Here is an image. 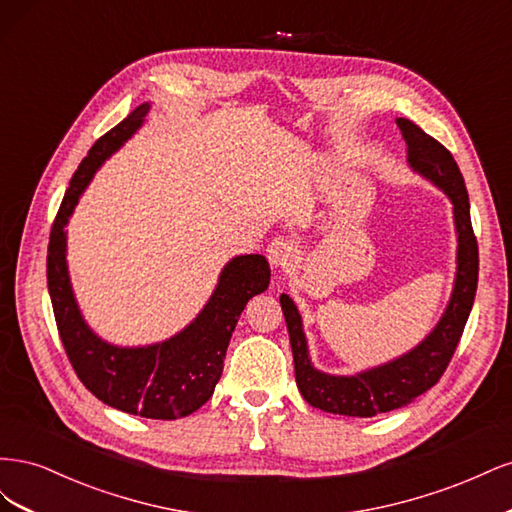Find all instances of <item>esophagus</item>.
<instances>
[{"label":"esophagus","mask_w":512,"mask_h":512,"mask_svg":"<svg viewBox=\"0 0 512 512\" xmlns=\"http://www.w3.org/2000/svg\"><path fill=\"white\" fill-rule=\"evenodd\" d=\"M294 256V245L286 237H275L267 247V258L273 267H286Z\"/></svg>","instance_id":"obj_1"}]
</instances>
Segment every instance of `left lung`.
<instances>
[{"label":"left lung","mask_w":512,"mask_h":512,"mask_svg":"<svg viewBox=\"0 0 512 512\" xmlns=\"http://www.w3.org/2000/svg\"><path fill=\"white\" fill-rule=\"evenodd\" d=\"M397 126L408 143V162L412 168L442 188L455 205L453 211L459 235L455 290L438 327L429 333L421 346L399 356L397 361L352 378L329 376L312 367L297 305L292 303L288 294H282L280 303L294 356V378H297V386L307 404L324 412L367 418L412 404L416 397H421L433 384H438L448 363H451L476 297L478 243L470 220V200L461 170L453 153L436 138L425 134L416 123L399 117Z\"/></svg>","instance_id":"obj_1"}]
</instances>
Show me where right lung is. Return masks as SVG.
Instances as JSON below:
<instances>
[{"instance_id":"1","label":"right lung","mask_w":512,"mask_h":512,"mask_svg":"<svg viewBox=\"0 0 512 512\" xmlns=\"http://www.w3.org/2000/svg\"><path fill=\"white\" fill-rule=\"evenodd\" d=\"M147 111L149 106L141 104L119 126L100 136L76 168L51 228L46 280L61 344L85 389L121 412L173 421L196 412L213 395L232 331L247 301L269 288L271 267L260 254L232 258L207 307L168 342L117 348L89 331L68 280L64 226L96 168L138 130Z\"/></svg>"}]
</instances>
